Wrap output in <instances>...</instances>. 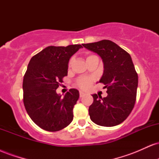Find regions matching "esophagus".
Instances as JSON below:
<instances>
[{
	"mask_svg": "<svg viewBox=\"0 0 159 159\" xmlns=\"http://www.w3.org/2000/svg\"><path fill=\"white\" fill-rule=\"evenodd\" d=\"M85 95V93H84L83 91H79V96L80 97H82V96H84Z\"/></svg>",
	"mask_w": 159,
	"mask_h": 159,
	"instance_id": "esophagus-1",
	"label": "esophagus"
}]
</instances>
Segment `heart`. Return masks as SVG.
Segmentation results:
<instances>
[{
	"instance_id": "heart-1",
	"label": "heart",
	"mask_w": 159,
	"mask_h": 159,
	"mask_svg": "<svg viewBox=\"0 0 159 159\" xmlns=\"http://www.w3.org/2000/svg\"><path fill=\"white\" fill-rule=\"evenodd\" d=\"M94 57H96V56L90 54V55H88L87 57V59L86 60H87V61L88 60H90V58ZM72 62V59L69 61V63H68L69 68L71 66ZM93 81H94L93 77H80L75 81V85L77 86L78 87H79V88L83 89V90H88V89L91 87V85H92L93 82Z\"/></svg>"
}]
</instances>
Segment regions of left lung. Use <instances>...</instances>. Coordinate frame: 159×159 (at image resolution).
<instances>
[{"label": "left lung", "mask_w": 159, "mask_h": 159, "mask_svg": "<svg viewBox=\"0 0 159 159\" xmlns=\"http://www.w3.org/2000/svg\"><path fill=\"white\" fill-rule=\"evenodd\" d=\"M82 45L102 59L104 73L99 82L105 85L107 93L104 98L93 95V102L89 107L90 120L102 126L119 125L129 116L136 101L138 77L132 57L111 40Z\"/></svg>", "instance_id": "8db88e82"}]
</instances>
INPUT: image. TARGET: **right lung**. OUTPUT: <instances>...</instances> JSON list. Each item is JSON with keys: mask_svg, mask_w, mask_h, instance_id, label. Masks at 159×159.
<instances>
[{"mask_svg": "<svg viewBox=\"0 0 159 159\" xmlns=\"http://www.w3.org/2000/svg\"><path fill=\"white\" fill-rule=\"evenodd\" d=\"M81 48V45L48 46L29 62L23 79V102L30 119L45 131L57 132L73 120L78 90L70 89L62 97L56 90L67 75L69 59Z\"/></svg>", "mask_w": 159, "mask_h": 159, "instance_id": "obj_1", "label": "right lung"}]
</instances>
